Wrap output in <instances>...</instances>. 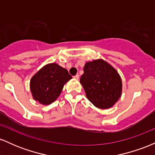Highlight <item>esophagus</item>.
Listing matches in <instances>:
<instances>
[{
    "label": "esophagus",
    "instance_id": "esophagus-1",
    "mask_svg": "<svg viewBox=\"0 0 155 155\" xmlns=\"http://www.w3.org/2000/svg\"><path fill=\"white\" fill-rule=\"evenodd\" d=\"M74 78L75 79H79V74H76V75H75L74 76Z\"/></svg>",
    "mask_w": 155,
    "mask_h": 155
}]
</instances>
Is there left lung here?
Segmentation results:
<instances>
[{"instance_id":"1","label":"left lung","mask_w":155,"mask_h":155,"mask_svg":"<svg viewBox=\"0 0 155 155\" xmlns=\"http://www.w3.org/2000/svg\"><path fill=\"white\" fill-rule=\"evenodd\" d=\"M80 83L88 100L101 109L112 107L122 95V83L120 74L102 59L85 63Z\"/></svg>"}]
</instances>
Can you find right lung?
I'll list each match as a JSON object with an SVG mask.
<instances>
[{
	"instance_id": "add662e5",
	"label": "right lung",
	"mask_w": 155,
	"mask_h": 155,
	"mask_svg": "<svg viewBox=\"0 0 155 155\" xmlns=\"http://www.w3.org/2000/svg\"><path fill=\"white\" fill-rule=\"evenodd\" d=\"M71 79L66 69L58 64H47L31 78L32 96L40 104H52L60 96L65 84Z\"/></svg>"
}]
</instances>
